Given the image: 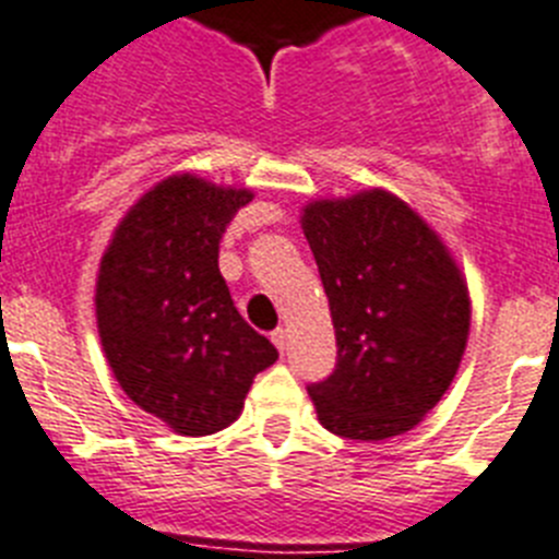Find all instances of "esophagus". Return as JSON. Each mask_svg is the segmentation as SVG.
I'll return each mask as SVG.
<instances>
[{"mask_svg":"<svg viewBox=\"0 0 559 559\" xmlns=\"http://www.w3.org/2000/svg\"><path fill=\"white\" fill-rule=\"evenodd\" d=\"M271 342L276 345V350L285 353L288 350V331H285V328H276V331L271 333Z\"/></svg>","mask_w":559,"mask_h":559,"instance_id":"esophagus-1","label":"esophagus"}]
</instances>
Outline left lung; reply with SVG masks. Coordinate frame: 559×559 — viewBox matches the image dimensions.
<instances>
[{
    "mask_svg": "<svg viewBox=\"0 0 559 559\" xmlns=\"http://www.w3.org/2000/svg\"><path fill=\"white\" fill-rule=\"evenodd\" d=\"M331 305L336 370L308 388L319 424L353 441L404 436L450 390L466 338V276L441 234L388 189L299 212Z\"/></svg>",
    "mask_w": 559,
    "mask_h": 559,
    "instance_id": "8db88e82",
    "label": "left lung"
}]
</instances>
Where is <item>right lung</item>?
I'll return each instance as SVG.
<instances>
[{
    "instance_id": "obj_1",
    "label": "right lung",
    "mask_w": 559,
    "mask_h": 559,
    "mask_svg": "<svg viewBox=\"0 0 559 559\" xmlns=\"http://www.w3.org/2000/svg\"><path fill=\"white\" fill-rule=\"evenodd\" d=\"M246 186L169 175L127 209L95 276V322L130 402L178 436H212L240 418L276 347L237 313L217 269L221 237Z\"/></svg>"
}]
</instances>
